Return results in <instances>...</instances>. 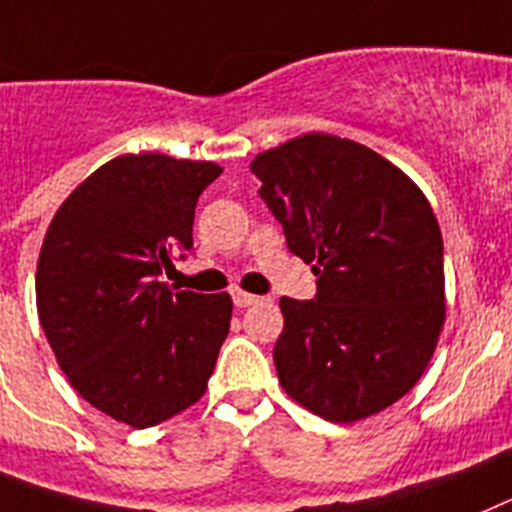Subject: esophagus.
Listing matches in <instances>:
<instances>
[{"mask_svg": "<svg viewBox=\"0 0 512 512\" xmlns=\"http://www.w3.org/2000/svg\"><path fill=\"white\" fill-rule=\"evenodd\" d=\"M231 301H234V306L244 309V306H252V304H257V301H262V299H260V296H255V293L234 291V293H231Z\"/></svg>", "mask_w": 512, "mask_h": 512, "instance_id": "obj_1", "label": "esophagus"}]
</instances>
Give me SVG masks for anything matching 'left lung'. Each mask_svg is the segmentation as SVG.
I'll list each match as a JSON object with an SVG mask.
<instances>
[{"label": "left lung", "instance_id": "8db88e82", "mask_svg": "<svg viewBox=\"0 0 512 512\" xmlns=\"http://www.w3.org/2000/svg\"><path fill=\"white\" fill-rule=\"evenodd\" d=\"M311 301L281 299L273 361L314 415L355 422L402 399L441 335L443 239L428 198L368 146L306 133L250 164Z\"/></svg>", "mask_w": 512, "mask_h": 512}]
</instances>
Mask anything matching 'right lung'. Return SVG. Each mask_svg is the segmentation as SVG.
Here are the masks:
<instances>
[{
    "mask_svg": "<svg viewBox=\"0 0 512 512\" xmlns=\"http://www.w3.org/2000/svg\"><path fill=\"white\" fill-rule=\"evenodd\" d=\"M213 162L126 154L56 211L35 273L38 317L71 386L92 407L151 428L198 402L229 335L226 293L159 281L193 252L195 203Z\"/></svg>",
    "mask_w": 512,
    "mask_h": 512,
    "instance_id": "right-lung-1",
    "label": "right lung"
}]
</instances>
